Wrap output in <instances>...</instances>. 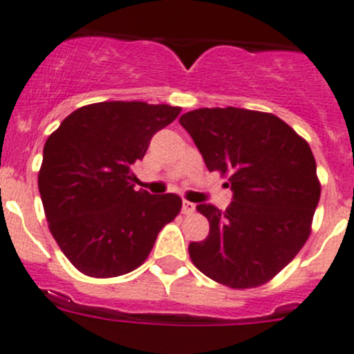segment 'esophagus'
<instances>
[{
    "label": "esophagus",
    "mask_w": 354,
    "mask_h": 354,
    "mask_svg": "<svg viewBox=\"0 0 354 354\" xmlns=\"http://www.w3.org/2000/svg\"><path fill=\"white\" fill-rule=\"evenodd\" d=\"M194 209H196L194 203H191V201L182 203V213H184V215H192V213H194Z\"/></svg>",
    "instance_id": "34e87169"
}]
</instances>
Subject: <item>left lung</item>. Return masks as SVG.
I'll use <instances>...</instances> for the list:
<instances>
[{
  "instance_id": "left-lung-1",
  "label": "left lung",
  "mask_w": 354,
  "mask_h": 354,
  "mask_svg": "<svg viewBox=\"0 0 354 354\" xmlns=\"http://www.w3.org/2000/svg\"><path fill=\"white\" fill-rule=\"evenodd\" d=\"M209 172L229 177L227 209L198 205L209 222L189 244L199 272L232 289L267 284L299 253L320 199L317 163L308 142L272 113L199 108L180 117Z\"/></svg>"
}]
</instances>
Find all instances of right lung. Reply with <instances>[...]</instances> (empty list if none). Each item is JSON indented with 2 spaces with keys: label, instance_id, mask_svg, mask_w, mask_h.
I'll return each instance as SVG.
<instances>
[{
  "label": "right lung",
  "instance_id": "add662e5",
  "mask_svg": "<svg viewBox=\"0 0 354 354\" xmlns=\"http://www.w3.org/2000/svg\"><path fill=\"white\" fill-rule=\"evenodd\" d=\"M178 106L103 101L77 108L48 138L37 185L48 227L84 275L118 277L146 261L182 208L177 194L134 191L131 167Z\"/></svg>",
  "mask_w": 354,
  "mask_h": 354
}]
</instances>
